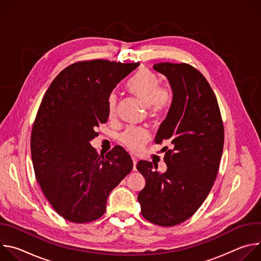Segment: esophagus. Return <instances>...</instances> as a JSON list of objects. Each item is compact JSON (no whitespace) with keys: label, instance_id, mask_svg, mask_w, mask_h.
Masks as SVG:
<instances>
[{"label":"esophagus","instance_id":"34e87169","mask_svg":"<svg viewBox=\"0 0 261 261\" xmlns=\"http://www.w3.org/2000/svg\"><path fill=\"white\" fill-rule=\"evenodd\" d=\"M132 161H133V170H136V164H137V158L132 157Z\"/></svg>","mask_w":261,"mask_h":261}]
</instances>
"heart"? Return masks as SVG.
<instances>
[{
    "label": "heart",
    "instance_id": "1",
    "mask_svg": "<svg viewBox=\"0 0 261 261\" xmlns=\"http://www.w3.org/2000/svg\"><path fill=\"white\" fill-rule=\"evenodd\" d=\"M128 90L147 106L148 115L154 119L161 117L170 104V90L167 87H160L159 77L151 70H141L128 85ZM116 108L117 96L110 95L107 105L109 118L115 116ZM148 137L150 135L145 129L129 127L122 133L121 141L130 151L137 152L148 140Z\"/></svg>",
    "mask_w": 261,
    "mask_h": 261
}]
</instances>
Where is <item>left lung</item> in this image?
Masks as SVG:
<instances>
[{"instance_id": "1", "label": "left lung", "mask_w": 261, "mask_h": 261, "mask_svg": "<svg viewBox=\"0 0 261 261\" xmlns=\"http://www.w3.org/2000/svg\"><path fill=\"white\" fill-rule=\"evenodd\" d=\"M153 68L166 76L172 91L155 142L168 141L171 148L164 156L163 173L155 163H137L145 178L137 199L143 218L168 227L189 219L208 195L223 153L224 128L217 98L198 70L185 63H158Z\"/></svg>"}]
</instances>
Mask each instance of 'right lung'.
Returning a JSON list of instances; mask_svg holds the SVG:
<instances>
[{
	"mask_svg": "<svg viewBox=\"0 0 261 261\" xmlns=\"http://www.w3.org/2000/svg\"><path fill=\"white\" fill-rule=\"evenodd\" d=\"M138 66L104 60L72 64L42 99L31 135L35 175L53 208L70 222L99 219L109 193L132 170L122 146L98 156L90 141L107 121L111 92Z\"/></svg>",
	"mask_w": 261,
	"mask_h": 261,
	"instance_id": "obj_1",
	"label": "right lung"
}]
</instances>
